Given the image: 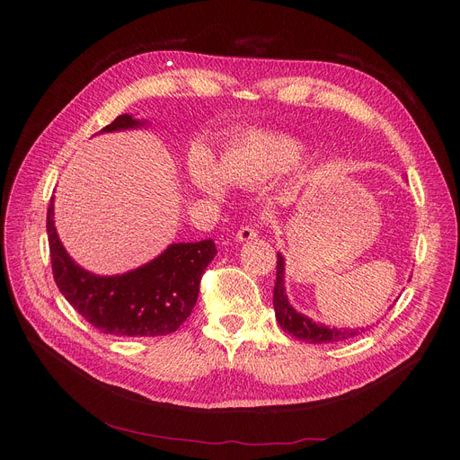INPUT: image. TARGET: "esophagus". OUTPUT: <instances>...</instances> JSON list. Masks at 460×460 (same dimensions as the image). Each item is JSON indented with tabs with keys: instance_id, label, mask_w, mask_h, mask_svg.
<instances>
[{
	"instance_id": "obj_1",
	"label": "esophagus",
	"mask_w": 460,
	"mask_h": 460,
	"mask_svg": "<svg viewBox=\"0 0 460 460\" xmlns=\"http://www.w3.org/2000/svg\"><path fill=\"white\" fill-rule=\"evenodd\" d=\"M257 234H259V226L257 224H250V226H244V227L238 229L236 240H240V243H246V240H252Z\"/></svg>"
}]
</instances>
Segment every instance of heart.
I'll list each match as a JSON object with an SVG mask.
<instances>
[{"label":"heart","instance_id":"b5f03b06","mask_svg":"<svg viewBox=\"0 0 460 460\" xmlns=\"http://www.w3.org/2000/svg\"><path fill=\"white\" fill-rule=\"evenodd\" d=\"M300 143L279 134L253 132L240 137L222 153V175L205 151H196L190 158V175L201 191L222 196L224 180L252 186L279 175L300 160Z\"/></svg>","mask_w":460,"mask_h":460}]
</instances>
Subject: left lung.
I'll use <instances>...</instances> for the list:
<instances>
[{"mask_svg":"<svg viewBox=\"0 0 460 460\" xmlns=\"http://www.w3.org/2000/svg\"><path fill=\"white\" fill-rule=\"evenodd\" d=\"M283 257L278 253V264H276V283H274V311L276 321L279 323L283 332H288L293 337L305 343H335V341H347L350 337H356L364 330H337V328H326L323 324L311 323L307 317L296 313L291 304L287 300L285 287H283Z\"/></svg>","mask_w":460,"mask_h":460,"instance_id":"8db88e82","label":"left lung"}]
</instances>
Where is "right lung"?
Returning a JSON list of instances; mask_svg holds the SVG:
<instances>
[{"mask_svg": "<svg viewBox=\"0 0 460 460\" xmlns=\"http://www.w3.org/2000/svg\"><path fill=\"white\" fill-rule=\"evenodd\" d=\"M119 115L102 132L137 127ZM52 274L66 302L96 330L111 335L156 337L173 333L198 302L201 278L214 259L212 238L172 244L160 257L125 276L101 278L82 270L61 246L54 227V198L46 212Z\"/></svg>", "mask_w": 460, "mask_h": 460, "instance_id": "add662e5", "label": "right lung"}]
</instances>
